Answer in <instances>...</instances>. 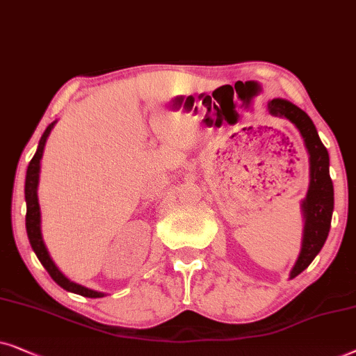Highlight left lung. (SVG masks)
Masks as SVG:
<instances>
[{"label": "left lung", "instance_id": "left-lung-1", "mask_svg": "<svg viewBox=\"0 0 356 356\" xmlns=\"http://www.w3.org/2000/svg\"><path fill=\"white\" fill-rule=\"evenodd\" d=\"M268 111L272 115L288 118L295 123L309 153V188L301 205L305 213V233L300 257L290 273V278H295L309 267L329 236L334 211V186L329 174V153L322 145L309 115L295 104L286 99H273L268 102Z\"/></svg>", "mask_w": 356, "mask_h": 356}]
</instances>
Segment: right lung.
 I'll list each match as a JSON object with an SVG mask.
<instances>
[{
    "label": "right lung",
    "instance_id": "1",
    "mask_svg": "<svg viewBox=\"0 0 356 356\" xmlns=\"http://www.w3.org/2000/svg\"><path fill=\"white\" fill-rule=\"evenodd\" d=\"M55 122L50 123L47 127V130L42 135V138L39 141V148H37L34 158L31 159L29 168H27V174H26V205H27V213H26V229H27V238H29V243L34 249V252L37 255V259L40 260V264L44 265L47 272L50 273V277L54 278L55 283L63 288L66 291L76 293V295H81L86 298H102L106 296L101 291H94L89 290V288L78 285V283L71 282L70 278H66L63 273L60 272V268L56 267L54 260H51L49 250L45 248L44 238H42V231H40V207H39V198H37V186H39V172H40V159L42 154H44V148L47 143V138H49L51 129H54Z\"/></svg>",
    "mask_w": 356,
    "mask_h": 356
}]
</instances>
